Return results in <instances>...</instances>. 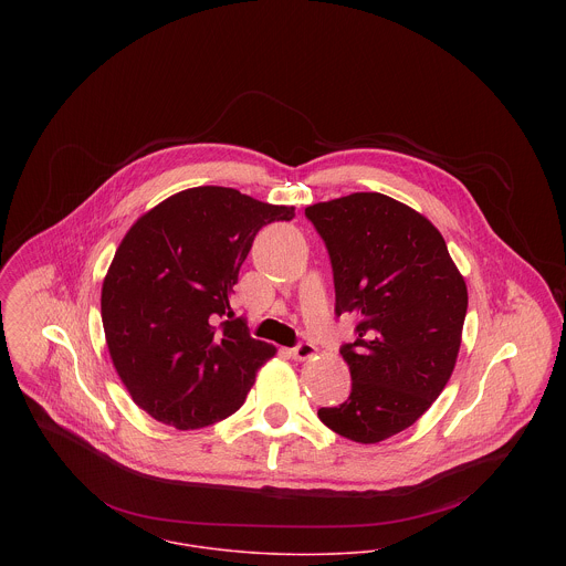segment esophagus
Returning <instances> with one entry per match:
<instances>
[{
    "label": "esophagus",
    "mask_w": 566,
    "mask_h": 566,
    "mask_svg": "<svg viewBox=\"0 0 566 566\" xmlns=\"http://www.w3.org/2000/svg\"><path fill=\"white\" fill-rule=\"evenodd\" d=\"M316 355V346L312 342H298L294 348H292V357L294 359H310Z\"/></svg>",
    "instance_id": "1"
}]
</instances>
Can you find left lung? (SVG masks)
<instances>
[{"instance_id": "obj_1", "label": "left lung", "mask_w": 566, "mask_h": 566, "mask_svg": "<svg viewBox=\"0 0 566 566\" xmlns=\"http://www.w3.org/2000/svg\"><path fill=\"white\" fill-rule=\"evenodd\" d=\"M323 238L335 316L357 318L339 353L350 395L318 418L373 444L411 427L444 390L462 342L469 294L438 229L384 193H350L305 209Z\"/></svg>"}]
</instances>
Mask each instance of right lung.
I'll list each match as a JSON object with an SVG mask.
<instances>
[{
	"mask_svg": "<svg viewBox=\"0 0 566 566\" xmlns=\"http://www.w3.org/2000/svg\"><path fill=\"white\" fill-rule=\"evenodd\" d=\"M294 218L231 187H193L135 222L102 285L117 375L153 418L200 429L235 413L276 348L231 310L256 233Z\"/></svg>",
	"mask_w": 566,
	"mask_h": 566,
	"instance_id": "add662e5",
	"label": "right lung"
}]
</instances>
